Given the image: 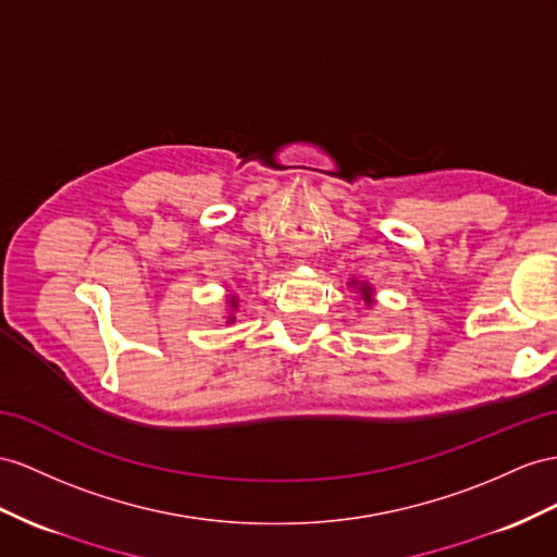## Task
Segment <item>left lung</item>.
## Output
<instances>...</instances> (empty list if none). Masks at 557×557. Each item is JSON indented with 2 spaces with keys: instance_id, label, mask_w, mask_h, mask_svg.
<instances>
[{
  "instance_id": "left-lung-1",
  "label": "left lung",
  "mask_w": 557,
  "mask_h": 557,
  "mask_svg": "<svg viewBox=\"0 0 557 557\" xmlns=\"http://www.w3.org/2000/svg\"><path fill=\"white\" fill-rule=\"evenodd\" d=\"M348 287H350L352 292H358V294H360V298H362L367 308L374 304V287H372V284H369V282H358V280H352V277H350Z\"/></svg>"
}]
</instances>
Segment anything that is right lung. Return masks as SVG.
Returning <instances> with one entry per match:
<instances>
[{"label": "right lung", "mask_w": 557, "mask_h": 557, "mask_svg": "<svg viewBox=\"0 0 557 557\" xmlns=\"http://www.w3.org/2000/svg\"><path fill=\"white\" fill-rule=\"evenodd\" d=\"M227 292H231V289H227ZM237 304H239V298H237V294H225V320H227V324H231V322H235V312H237Z\"/></svg>", "instance_id": "1"}]
</instances>
